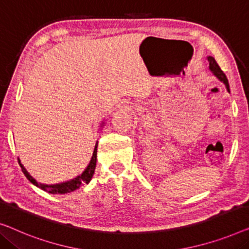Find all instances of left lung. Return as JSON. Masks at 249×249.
Segmentation results:
<instances>
[{
	"instance_id": "obj_1",
	"label": "left lung",
	"mask_w": 249,
	"mask_h": 249,
	"mask_svg": "<svg viewBox=\"0 0 249 249\" xmlns=\"http://www.w3.org/2000/svg\"><path fill=\"white\" fill-rule=\"evenodd\" d=\"M208 62H209V70H210V71L212 74L214 75L215 77L218 78L219 81L222 82L223 84H225L227 91H228L230 93V89H229V83H228V80H227L226 75L223 71H221V68L219 67V65L217 64V62H215V59L213 58L212 56H208L207 57Z\"/></svg>"
}]
</instances>
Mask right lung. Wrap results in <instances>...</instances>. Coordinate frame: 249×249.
Segmentation results:
<instances>
[{
	"label": "right lung",
	"instance_id": "1",
	"mask_svg": "<svg viewBox=\"0 0 249 249\" xmlns=\"http://www.w3.org/2000/svg\"><path fill=\"white\" fill-rule=\"evenodd\" d=\"M104 124H106V121H102V124H101L100 127L102 128ZM96 154H98V142H96V143H95V147H94V150H93V155H92L91 160H89V165L86 166L84 171H83L82 174L76 176V178L70 179V181L62 182V183H56V184H44V183L36 181V178H32V176L30 175V173H29L26 169V167H24L23 165L21 164L20 158H18V160H19L20 166H21V169H22L23 174L26 175V178L32 183V184L39 187V189L46 191V192H48V193L65 194V193L73 192V191L80 189L81 185L85 184V183H89V181H91L93 175H94V171H95V166H96Z\"/></svg>",
	"mask_w": 249,
	"mask_h": 249
}]
</instances>
